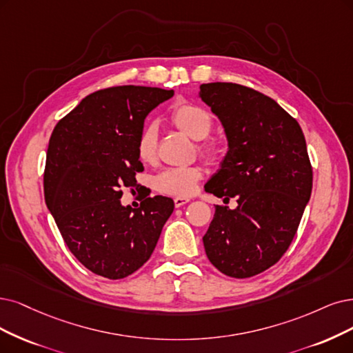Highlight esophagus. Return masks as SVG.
Returning a JSON list of instances; mask_svg holds the SVG:
<instances>
[{"label": "esophagus", "instance_id": "34e87169", "mask_svg": "<svg viewBox=\"0 0 353 353\" xmlns=\"http://www.w3.org/2000/svg\"><path fill=\"white\" fill-rule=\"evenodd\" d=\"M190 199L189 198H174V205H176V208H180V206H183L185 203H188Z\"/></svg>", "mask_w": 353, "mask_h": 353}]
</instances>
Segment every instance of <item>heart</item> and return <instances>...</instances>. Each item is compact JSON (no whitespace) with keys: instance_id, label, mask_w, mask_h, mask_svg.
<instances>
[{"instance_id":"b5f03b06","label":"heart","mask_w":353,"mask_h":353,"mask_svg":"<svg viewBox=\"0 0 353 353\" xmlns=\"http://www.w3.org/2000/svg\"><path fill=\"white\" fill-rule=\"evenodd\" d=\"M168 121L181 134L190 137L198 142V152L211 164H221L225 159V148L218 141H202L211 134L214 128L212 113L188 100H179L168 113ZM135 150L139 160L152 163L159 151V132L154 125L143 126L135 141ZM203 177L202 168L198 165L190 167H170L165 168L154 179V188L170 196L185 198L196 190L199 181Z\"/></svg>"}]
</instances>
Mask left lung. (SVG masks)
Returning a JSON list of instances; mask_svg holds the SVG:
<instances>
[{
	"label": "left lung",
	"mask_w": 353,
	"mask_h": 353,
	"mask_svg": "<svg viewBox=\"0 0 353 353\" xmlns=\"http://www.w3.org/2000/svg\"><path fill=\"white\" fill-rule=\"evenodd\" d=\"M201 99L223 123L228 152L205 190L237 198L216 205L203 236L210 262L244 279L279 262L291 245L312 189V167L303 129L279 104L234 83L201 85Z\"/></svg>",
	"instance_id": "left-lung-1"
}]
</instances>
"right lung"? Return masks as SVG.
Here are the masks:
<instances>
[{
	"instance_id": "obj_1",
	"label": "right lung",
	"mask_w": 353,
	"mask_h": 353,
	"mask_svg": "<svg viewBox=\"0 0 353 353\" xmlns=\"http://www.w3.org/2000/svg\"><path fill=\"white\" fill-rule=\"evenodd\" d=\"M173 90L116 85L88 94L54 128L43 173L45 201L78 262L96 275L123 279L151 257L174 210L173 199L122 206L143 165L135 141L143 119Z\"/></svg>"
}]
</instances>
